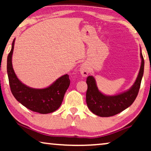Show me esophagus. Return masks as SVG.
<instances>
[{
  "instance_id": "1",
  "label": "esophagus",
  "mask_w": 151,
  "mask_h": 151,
  "mask_svg": "<svg viewBox=\"0 0 151 151\" xmlns=\"http://www.w3.org/2000/svg\"><path fill=\"white\" fill-rule=\"evenodd\" d=\"M80 72L82 77H86L88 74V69L87 65H86V64L84 63L82 64V65L80 66Z\"/></svg>"
}]
</instances>
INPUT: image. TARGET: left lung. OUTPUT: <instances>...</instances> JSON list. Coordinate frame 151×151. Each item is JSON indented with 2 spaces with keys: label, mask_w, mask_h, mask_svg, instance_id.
<instances>
[{
  "label": "left lung",
  "mask_w": 151,
  "mask_h": 151,
  "mask_svg": "<svg viewBox=\"0 0 151 151\" xmlns=\"http://www.w3.org/2000/svg\"><path fill=\"white\" fill-rule=\"evenodd\" d=\"M141 66L135 82L129 89L114 96H107L99 91L96 79L89 76L86 78L88 88L86 101L88 108L95 115L100 117H110L122 112L133 104L139 92L144 74V60L140 48Z\"/></svg>",
  "instance_id": "left-lung-1"
}]
</instances>
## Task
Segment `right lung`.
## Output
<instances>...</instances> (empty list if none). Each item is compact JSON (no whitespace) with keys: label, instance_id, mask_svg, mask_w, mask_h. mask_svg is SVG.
<instances>
[{"label":"right lung","instance_id":"right-lung-1","mask_svg":"<svg viewBox=\"0 0 151 151\" xmlns=\"http://www.w3.org/2000/svg\"><path fill=\"white\" fill-rule=\"evenodd\" d=\"M14 39L12 49L7 56V71L11 91L20 104L29 110L41 114L54 112L60 106L64 96L70 84L69 75L65 74L44 88H35L27 86L18 79L12 66V55Z\"/></svg>","mask_w":151,"mask_h":151}]
</instances>
